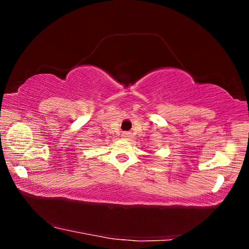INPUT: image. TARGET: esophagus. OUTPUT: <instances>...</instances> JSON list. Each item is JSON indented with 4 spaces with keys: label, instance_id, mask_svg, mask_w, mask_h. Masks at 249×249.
Returning <instances> with one entry per match:
<instances>
[{
    "label": "esophagus",
    "instance_id": "esophagus-1",
    "mask_svg": "<svg viewBox=\"0 0 249 249\" xmlns=\"http://www.w3.org/2000/svg\"><path fill=\"white\" fill-rule=\"evenodd\" d=\"M122 137L128 138V137H130V133L129 132H124L123 134H122Z\"/></svg>",
    "mask_w": 249,
    "mask_h": 249
}]
</instances>
